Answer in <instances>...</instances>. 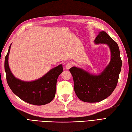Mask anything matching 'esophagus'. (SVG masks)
I'll use <instances>...</instances> for the list:
<instances>
[{
  "instance_id": "obj_1",
  "label": "esophagus",
  "mask_w": 132,
  "mask_h": 132,
  "mask_svg": "<svg viewBox=\"0 0 132 132\" xmlns=\"http://www.w3.org/2000/svg\"><path fill=\"white\" fill-rule=\"evenodd\" d=\"M72 65H73V64H72V62H70L67 63L66 65H65V69H67V70H68V69H69L71 67H72Z\"/></svg>"
}]
</instances>
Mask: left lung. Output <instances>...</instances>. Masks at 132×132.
<instances>
[{
  "mask_svg": "<svg viewBox=\"0 0 132 132\" xmlns=\"http://www.w3.org/2000/svg\"><path fill=\"white\" fill-rule=\"evenodd\" d=\"M94 42L96 44H105L109 48L110 60L105 69L99 74L76 67L69 69L76 95L81 101L88 103L101 102L112 93L118 83L122 64L118 45L106 32L99 31Z\"/></svg>",
  "mask_w": 132,
  "mask_h": 132,
  "instance_id": "1",
  "label": "left lung"
}]
</instances>
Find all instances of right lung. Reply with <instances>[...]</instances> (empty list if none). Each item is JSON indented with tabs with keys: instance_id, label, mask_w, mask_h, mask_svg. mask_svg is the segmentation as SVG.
I'll return each instance as SVG.
<instances>
[{
	"instance_id": "1",
	"label": "right lung",
	"mask_w": 132,
	"mask_h": 132,
	"mask_svg": "<svg viewBox=\"0 0 132 132\" xmlns=\"http://www.w3.org/2000/svg\"><path fill=\"white\" fill-rule=\"evenodd\" d=\"M11 45L4 63L6 80L10 89L20 99L31 104L42 105L51 102L55 95L56 81L63 70L62 64L53 68L37 80H22L15 78L10 69L8 59Z\"/></svg>"
}]
</instances>
